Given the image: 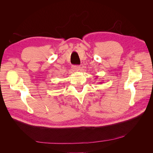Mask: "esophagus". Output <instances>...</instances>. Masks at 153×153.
I'll list each match as a JSON object with an SVG mask.
<instances>
[{
    "instance_id": "1",
    "label": "esophagus",
    "mask_w": 153,
    "mask_h": 153,
    "mask_svg": "<svg viewBox=\"0 0 153 153\" xmlns=\"http://www.w3.org/2000/svg\"><path fill=\"white\" fill-rule=\"evenodd\" d=\"M73 68L74 70L78 71L80 69V66H76V65L75 66H73Z\"/></svg>"
}]
</instances>
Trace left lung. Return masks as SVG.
<instances>
[{"label":"left lung","mask_w":153,"mask_h":153,"mask_svg":"<svg viewBox=\"0 0 153 153\" xmlns=\"http://www.w3.org/2000/svg\"><path fill=\"white\" fill-rule=\"evenodd\" d=\"M95 77H96V78H97V77H98V76H95Z\"/></svg>","instance_id":"8db88e82"}]
</instances>
